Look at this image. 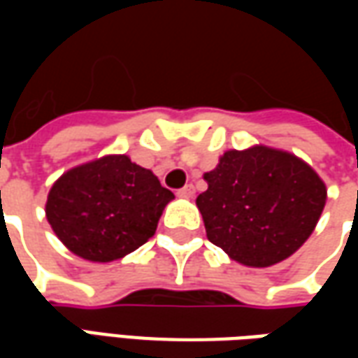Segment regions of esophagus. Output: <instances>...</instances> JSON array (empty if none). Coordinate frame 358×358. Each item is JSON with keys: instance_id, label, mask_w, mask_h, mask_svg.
Masks as SVG:
<instances>
[{"instance_id": "34e87169", "label": "esophagus", "mask_w": 358, "mask_h": 358, "mask_svg": "<svg viewBox=\"0 0 358 358\" xmlns=\"http://www.w3.org/2000/svg\"><path fill=\"white\" fill-rule=\"evenodd\" d=\"M194 194H195V187L192 186V184H186V186L182 187V189H178V195L180 197H194Z\"/></svg>"}]
</instances>
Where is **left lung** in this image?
Wrapping results in <instances>:
<instances>
[{"instance_id": "8db88e82", "label": "left lung", "mask_w": 358, "mask_h": 358, "mask_svg": "<svg viewBox=\"0 0 358 358\" xmlns=\"http://www.w3.org/2000/svg\"><path fill=\"white\" fill-rule=\"evenodd\" d=\"M203 178L209 187L195 203L207 238L253 268L293 255L326 205L320 176L299 157L266 145L226 151Z\"/></svg>"}]
</instances>
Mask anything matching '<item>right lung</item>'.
<instances>
[{"mask_svg":"<svg viewBox=\"0 0 358 358\" xmlns=\"http://www.w3.org/2000/svg\"><path fill=\"white\" fill-rule=\"evenodd\" d=\"M174 199L155 174L126 155H107L66 171L51 186L45 217L74 255L110 263L143 245Z\"/></svg>","mask_w":358,"mask_h":358,"instance_id":"right-lung-1","label":"right lung"}]
</instances>
